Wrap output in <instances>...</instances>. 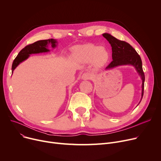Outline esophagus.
Listing matches in <instances>:
<instances>
[{"label":"esophagus","instance_id":"1","mask_svg":"<svg viewBox=\"0 0 161 161\" xmlns=\"http://www.w3.org/2000/svg\"><path fill=\"white\" fill-rule=\"evenodd\" d=\"M91 78V74L89 72H85L83 73L81 75V79L82 80H90Z\"/></svg>","mask_w":161,"mask_h":161}]
</instances>
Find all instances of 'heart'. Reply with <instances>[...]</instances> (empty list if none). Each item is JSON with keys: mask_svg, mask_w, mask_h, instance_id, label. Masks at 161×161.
Instances as JSON below:
<instances>
[{"mask_svg": "<svg viewBox=\"0 0 161 161\" xmlns=\"http://www.w3.org/2000/svg\"><path fill=\"white\" fill-rule=\"evenodd\" d=\"M75 54L81 62L92 63L97 67L105 64L109 57L108 51L105 47L92 44H87L77 47L75 48Z\"/></svg>", "mask_w": 161, "mask_h": 161, "instance_id": "heart-1", "label": "heart"}]
</instances>
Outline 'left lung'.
I'll return each instance as SVG.
<instances>
[{"label": "left lung", "instance_id": "left-lung-1", "mask_svg": "<svg viewBox=\"0 0 161 161\" xmlns=\"http://www.w3.org/2000/svg\"><path fill=\"white\" fill-rule=\"evenodd\" d=\"M103 36L109 42L112 49L113 61L106 68L105 70H111L120 66L130 65L134 68L140 75L142 83V95L140 103H138L139 104L143 95L145 81V75L143 72L142 62L140 55L136 52V50L127 42L118 40L109 33H104L103 34Z\"/></svg>", "mask_w": 161, "mask_h": 161}]
</instances>
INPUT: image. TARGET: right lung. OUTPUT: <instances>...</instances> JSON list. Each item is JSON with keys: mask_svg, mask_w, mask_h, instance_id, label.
<instances>
[{"mask_svg": "<svg viewBox=\"0 0 161 161\" xmlns=\"http://www.w3.org/2000/svg\"><path fill=\"white\" fill-rule=\"evenodd\" d=\"M58 42L55 39H48V40H38L35 43L28 45L22 49L18 56L15 57L12 64V73L14 70L16 69L20 63L25 61V60L30 57V55L37 54L42 53H47L49 52L50 50L48 49L49 45H51L52 48H55L57 46Z\"/></svg>", "mask_w": 161, "mask_h": 161, "instance_id": "add662e5", "label": "right lung"}]
</instances>
